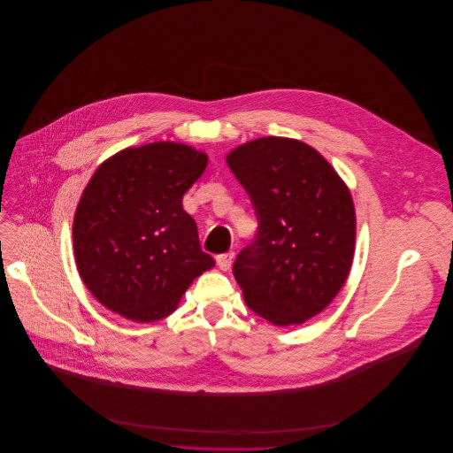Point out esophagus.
Returning a JSON list of instances; mask_svg holds the SVG:
<instances>
[{
	"label": "esophagus",
	"mask_w": 453,
	"mask_h": 453,
	"mask_svg": "<svg viewBox=\"0 0 453 453\" xmlns=\"http://www.w3.org/2000/svg\"><path fill=\"white\" fill-rule=\"evenodd\" d=\"M216 262H218V265H219L223 271H226V269L232 265V262H234V251H226V253L218 255V257H216Z\"/></svg>",
	"instance_id": "obj_1"
}]
</instances>
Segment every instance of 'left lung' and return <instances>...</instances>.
<instances>
[{
	"mask_svg": "<svg viewBox=\"0 0 453 453\" xmlns=\"http://www.w3.org/2000/svg\"><path fill=\"white\" fill-rule=\"evenodd\" d=\"M258 228L234 262L246 305L273 325H302L341 291L355 248L351 195L311 146L262 137L226 157Z\"/></svg>",
	"mask_w": 453,
	"mask_h": 453,
	"instance_id": "8db88e82",
	"label": "left lung"
}]
</instances>
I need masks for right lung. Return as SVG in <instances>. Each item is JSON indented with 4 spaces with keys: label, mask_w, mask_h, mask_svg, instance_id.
<instances>
[{
    "label": "right lung",
    "mask_w": 453,
    "mask_h": 453,
    "mask_svg": "<svg viewBox=\"0 0 453 453\" xmlns=\"http://www.w3.org/2000/svg\"><path fill=\"white\" fill-rule=\"evenodd\" d=\"M205 165L207 155L186 144L151 142L119 151L90 178L74 214V257L83 284L107 309L158 321L214 265L182 207Z\"/></svg>",
    "instance_id": "add662e5"
}]
</instances>
